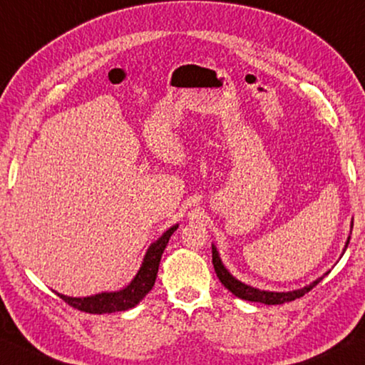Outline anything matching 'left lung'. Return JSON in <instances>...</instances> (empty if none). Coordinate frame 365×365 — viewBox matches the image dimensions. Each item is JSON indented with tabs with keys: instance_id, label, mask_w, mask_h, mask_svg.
<instances>
[{
	"instance_id": "1",
	"label": "left lung",
	"mask_w": 365,
	"mask_h": 365,
	"mask_svg": "<svg viewBox=\"0 0 365 365\" xmlns=\"http://www.w3.org/2000/svg\"><path fill=\"white\" fill-rule=\"evenodd\" d=\"M352 225H354V223L351 222V228H352ZM349 240H351V237H347L343 253L346 251L347 245H349ZM212 262H214L217 277L220 279V282L225 285V287L235 297H238V299H243V300H248V302H259V304H264V305H280V304H285V302H292L295 299H300V297H304L307 292H310V290L315 287L319 280H322L329 272V271L324 272L322 277L313 280V282L305 285V287H300L297 290H289V292H271V290H261V289L251 287V285L241 282V280H238L237 277H233L232 274H230L228 269L225 267V264L222 262L220 255H218L215 245H212Z\"/></svg>"
}]
</instances>
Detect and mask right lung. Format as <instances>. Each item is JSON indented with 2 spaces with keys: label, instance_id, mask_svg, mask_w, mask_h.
<instances>
[{
  "label": "right lung",
  "instance_id": "right-lung-1",
  "mask_svg": "<svg viewBox=\"0 0 365 365\" xmlns=\"http://www.w3.org/2000/svg\"><path fill=\"white\" fill-rule=\"evenodd\" d=\"M179 225H173L168 228L161 237L153 241L148 246L147 253L143 256L142 266L135 274V277L130 280V284L125 285L124 289L117 290V292H101L96 295L89 297H68L63 294H57L61 300L78 310L86 313H114V312H125L128 308H133L143 300L151 287L155 285L156 274H158L161 255L166 248L168 241H170L171 235L176 232Z\"/></svg>",
  "mask_w": 365,
  "mask_h": 365
}]
</instances>
